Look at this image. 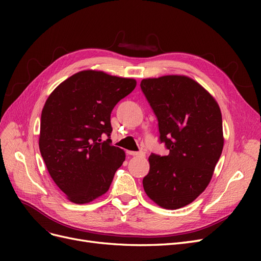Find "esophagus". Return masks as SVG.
<instances>
[{
	"mask_svg": "<svg viewBox=\"0 0 261 261\" xmlns=\"http://www.w3.org/2000/svg\"><path fill=\"white\" fill-rule=\"evenodd\" d=\"M128 154L132 155V156H138V158H145L146 156V153L144 151H128Z\"/></svg>",
	"mask_w": 261,
	"mask_h": 261,
	"instance_id": "34e87169",
	"label": "esophagus"
}]
</instances>
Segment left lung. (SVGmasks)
I'll list each match as a JSON object with an SVG mask.
<instances>
[{
    "label": "left lung",
    "mask_w": 261,
    "mask_h": 261,
    "mask_svg": "<svg viewBox=\"0 0 261 261\" xmlns=\"http://www.w3.org/2000/svg\"><path fill=\"white\" fill-rule=\"evenodd\" d=\"M143 92L158 118L168 155L151 153L143 179L158 206L175 210L193 202L209 185L224 145L222 114L216 99L184 75L146 78Z\"/></svg>",
    "instance_id": "left-lung-1"
}]
</instances>
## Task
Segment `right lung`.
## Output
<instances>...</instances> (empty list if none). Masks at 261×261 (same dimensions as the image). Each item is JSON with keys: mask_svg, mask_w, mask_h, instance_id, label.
<instances>
[{"mask_svg": "<svg viewBox=\"0 0 261 261\" xmlns=\"http://www.w3.org/2000/svg\"><path fill=\"white\" fill-rule=\"evenodd\" d=\"M134 78L85 69L55 88L41 113L39 149L54 183L74 203L105 195L125 152L111 140L113 108L136 87Z\"/></svg>", "mask_w": 261, "mask_h": 261, "instance_id": "1", "label": "right lung"}]
</instances>
